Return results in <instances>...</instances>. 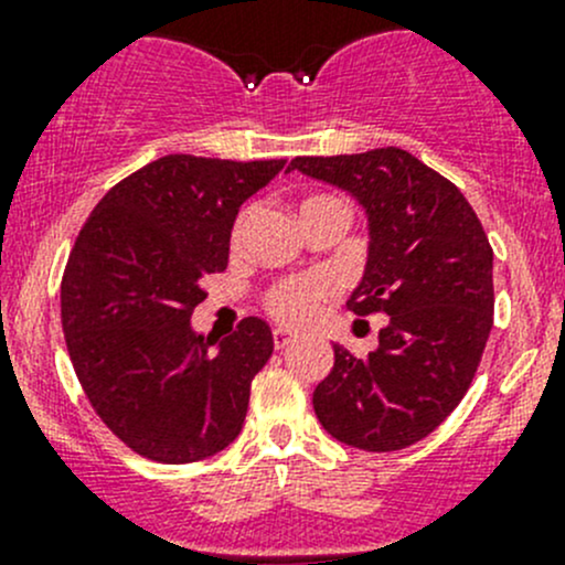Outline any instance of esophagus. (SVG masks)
<instances>
[{
  "mask_svg": "<svg viewBox=\"0 0 565 565\" xmlns=\"http://www.w3.org/2000/svg\"><path fill=\"white\" fill-rule=\"evenodd\" d=\"M295 341V333L287 328H276L273 330V344H276V350H284V347H289Z\"/></svg>",
  "mask_w": 565,
  "mask_h": 565,
  "instance_id": "34e87169",
  "label": "esophagus"
}]
</instances>
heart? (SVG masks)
Instances as JSON below:
<instances>
[{
  "label": "heart",
  "mask_w": 565,
  "mask_h": 565,
  "mask_svg": "<svg viewBox=\"0 0 565 565\" xmlns=\"http://www.w3.org/2000/svg\"><path fill=\"white\" fill-rule=\"evenodd\" d=\"M243 230V221L237 226V235ZM333 292V284L324 276H309V278H292V281L281 284L278 289H273L270 295V311L281 322L289 324H303L309 319H315L322 309V303L328 300V295Z\"/></svg>",
  "instance_id": "heart-1"
}]
</instances>
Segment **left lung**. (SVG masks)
Wrapping results in <instances>:
<instances>
[{
    "label": "left lung",
    "mask_w": 565,
    "mask_h": 565,
    "mask_svg": "<svg viewBox=\"0 0 565 565\" xmlns=\"http://www.w3.org/2000/svg\"><path fill=\"white\" fill-rule=\"evenodd\" d=\"M289 172L350 193L369 221L350 311L388 317L366 358L333 344L315 388L322 429L361 451H398L435 431L470 388L492 330V248L470 202L398 147L295 158Z\"/></svg>",
    "instance_id": "obj_1"
}]
</instances>
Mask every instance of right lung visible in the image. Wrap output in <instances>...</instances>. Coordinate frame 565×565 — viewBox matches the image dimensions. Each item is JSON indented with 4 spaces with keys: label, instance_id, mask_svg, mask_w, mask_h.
<instances>
[{
    "label": "right lung",
    "instance_id": "1",
    "mask_svg": "<svg viewBox=\"0 0 565 565\" xmlns=\"http://www.w3.org/2000/svg\"><path fill=\"white\" fill-rule=\"evenodd\" d=\"M287 161L163 156L89 213L62 278V330L84 393L136 454L188 465L224 451L273 355L259 317L221 341L193 330L202 278L230 262L241 204Z\"/></svg>",
    "mask_w": 565,
    "mask_h": 565
}]
</instances>
